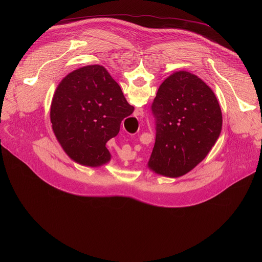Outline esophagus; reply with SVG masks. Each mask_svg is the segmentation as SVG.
Here are the masks:
<instances>
[{
  "label": "esophagus",
  "mask_w": 262,
  "mask_h": 262,
  "mask_svg": "<svg viewBox=\"0 0 262 262\" xmlns=\"http://www.w3.org/2000/svg\"><path fill=\"white\" fill-rule=\"evenodd\" d=\"M143 114H144L143 108H136V111H135V116H136L137 119H141V118L143 117Z\"/></svg>",
  "instance_id": "1"
}]
</instances>
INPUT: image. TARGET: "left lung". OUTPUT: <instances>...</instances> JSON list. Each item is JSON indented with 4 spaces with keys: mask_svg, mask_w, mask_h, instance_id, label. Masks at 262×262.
Masks as SVG:
<instances>
[{
    "mask_svg": "<svg viewBox=\"0 0 262 262\" xmlns=\"http://www.w3.org/2000/svg\"><path fill=\"white\" fill-rule=\"evenodd\" d=\"M151 111L157 133L148 167L167 177H179L194 169L222 130V112L214 93L188 71H176L162 83Z\"/></svg>",
    "mask_w": 262,
    "mask_h": 262,
    "instance_id": "obj_1",
    "label": "left lung"
}]
</instances>
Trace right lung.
<instances>
[{
    "label": "right lung",
    "instance_id": "1",
    "mask_svg": "<svg viewBox=\"0 0 262 262\" xmlns=\"http://www.w3.org/2000/svg\"><path fill=\"white\" fill-rule=\"evenodd\" d=\"M134 108L103 66L88 65L70 72L58 85L51 122L71 160L99 167L111 160L106 142L118 135L121 121Z\"/></svg>",
    "mask_w": 262,
    "mask_h": 262
}]
</instances>
